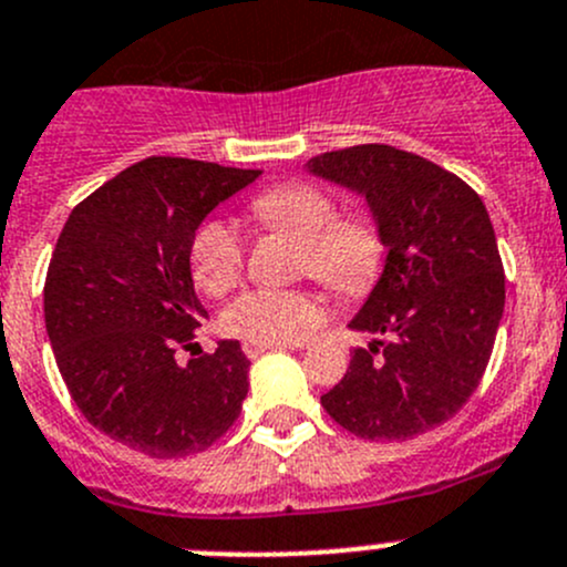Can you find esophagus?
I'll list each match as a JSON object with an SVG mask.
<instances>
[{"label":"esophagus","mask_w":567,"mask_h":567,"mask_svg":"<svg viewBox=\"0 0 567 567\" xmlns=\"http://www.w3.org/2000/svg\"><path fill=\"white\" fill-rule=\"evenodd\" d=\"M277 349H293V346H285V343H249V340H246V343H244V354L249 357V360H257V357L266 354V351H277Z\"/></svg>","instance_id":"34e87169"}]
</instances>
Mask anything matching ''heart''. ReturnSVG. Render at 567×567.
I'll use <instances>...</instances> for the list:
<instances>
[{
    "mask_svg": "<svg viewBox=\"0 0 567 567\" xmlns=\"http://www.w3.org/2000/svg\"><path fill=\"white\" fill-rule=\"evenodd\" d=\"M251 216L299 244L296 266L346 299L365 296L384 266V238L365 216H338V202L310 183H279L251 199ZM244 271V240L210 218L190 240V274L207 296H224ZM323 321L310 290H246L221 312V329L249 343H299Z\"/></svg>",
    "mask_w": 567,
    "mask_h": 567,
    "instance_id": "heart-1",
    "label": "heart"
}]
</instances>
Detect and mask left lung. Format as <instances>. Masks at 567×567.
I'll use <instances>...</instances> for the list:
<instances>
[{"label": "left lung", "instance_id": "left-lung-1", "mask_svg": "<svg viewBox=\"0 0 567 567\" xmlns=\"http://www.w3.org/2000/svg\"><path fill=\"white\" fill-rule=\"evenodd\" d=\"M307 172L365 196L384 268L349 327L354 349L321 404L351 435L410 441L463 410L504 316V268L480 194L457 174L384 144L327 152Z\"/></svg>", "mask_w": 567, "mask_h": 567}]
</instances>
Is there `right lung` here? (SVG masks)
<instances>
[{"label":"right lung","mask_w":567,"mask_h":567,"mask_svg":"<svg viewBox=\"0 0 567 567\" xmlns=\"http://www.w3.org/2000/svg\"><path fill=\"white\" fill-rule=\"evenodd\" d=\"M257 168L150 157L71 210L43 285L60 377L87 423L155 460L210 449L238 421L249 365L238 340L179 365L202 307L190 240Z\"/></svg>","instance_id":"add662e5"}]
</instances>
